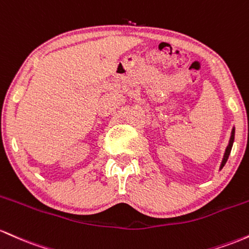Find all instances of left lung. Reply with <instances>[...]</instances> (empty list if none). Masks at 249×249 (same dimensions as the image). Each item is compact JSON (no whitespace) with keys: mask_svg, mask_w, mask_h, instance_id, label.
Here are the masks:
<instances>
[{"mask_svg":"<svg viewBox=\"0 0 249 249\" xmlns=\"http://www.w3.org/2000/svg\"><path fill=\"white\" fill-rule=\"evenodd\" d=\"M234 135H235V127H233V128H231V138H230V141H228V144H227V147H226L225 154H223V158H222L221 164H220V168H219V170H221V169L223 168V166H225V164H226V162H227L228 158H230L231 150V147H233V142H234Z\"/></svg>","mask_w":249,"mask_h":249,"instance_id":"obj_1","label":"left lung"}]
</instances>
